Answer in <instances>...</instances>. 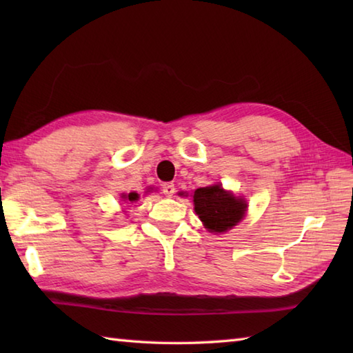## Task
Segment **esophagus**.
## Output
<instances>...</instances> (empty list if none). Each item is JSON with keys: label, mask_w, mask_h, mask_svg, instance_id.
I'll use <instances>...</instances> for the list:
<instances>
[{"label": "esophagus", "mask_w": 353, "mask_h": 353, "mask_svg": "<svg viewBox=\"0 0 353 353\" xmlns=\"http://www.w3.org/2000/svg\"><path fill=\"white\" fill-rule=\"evenodd\" d=\"M174 191H176V186H174V183L168 182V183H163V185H162V192L165 194V196L171 197L172 194H174Z\"/></svg>", "instance_id": "obj_1"}]
</instances>
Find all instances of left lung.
<instances>
[{
  "instance_id": "obj_1",
  "label": "left lung",
  "mask_w": 353,
  "mask_h": 353,
  "mask_svg": "<svg viewBox=\"0 0 353 353\" xmlns=\"http://www.w3.org/2000/svg\"><path fill=\"white\" fill-rule=\"evenodd\" d=\"M245 201L223 190L221 185L194 191V209L209 232H226L241 221Z\"/></svg>"
}]
</instances>
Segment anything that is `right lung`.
I'll return each mask as SVG.
<instances>
[{
    "instance_id": "right-lung-1",
    "label": "right lung",
    "mask_w": 353,
    "mask_h": 353,
    "mask_svg": "<svg viewBox=\"0 0 353 353\" xmlns=\"http://www.w3.org/2000/svg\"><path fill=\"white\" fill-rule=\"evenodd\" d=\"M123 199L134 201V200H138V194L137 192H130V194H127V196H123Z\"/></svg>"
}]
</instances>
